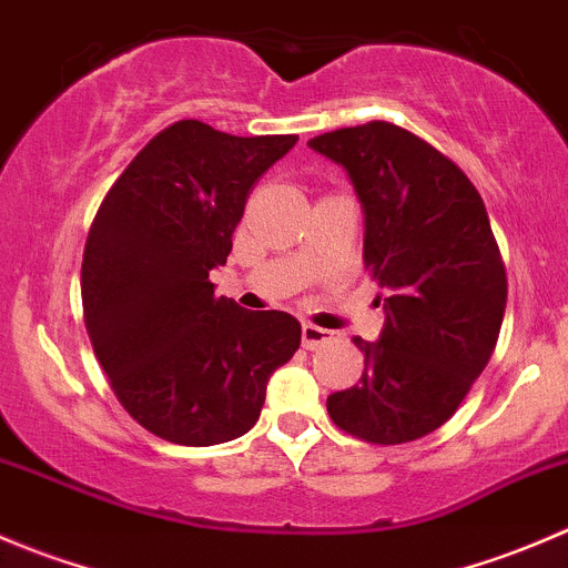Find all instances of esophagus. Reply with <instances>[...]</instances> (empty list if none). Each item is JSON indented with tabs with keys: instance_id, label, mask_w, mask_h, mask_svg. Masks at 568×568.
Listing matches in <instances>:
<instances>
[{
	"instance_id": "1",
	"label": "esophagus",
	"mask_w": 568,
	"mask_h": 568,
	"mask_svg": "<svg viewBox=\"0 0 568 568\" xmlns=\"http://www.w3.org/2000/svg\"><path fill=\"white\" fill-rule=\"evenodd\" d=\"M329 341H332L329 329H321V326H316V324L302 326V343H305V348H318Z\"/></svg>"
}]
</instances>
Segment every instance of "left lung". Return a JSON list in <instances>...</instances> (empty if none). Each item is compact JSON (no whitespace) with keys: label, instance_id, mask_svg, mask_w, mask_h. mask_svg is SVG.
I'll return each instance as SVG.
<instances>
[{"label":"left lung","instance_id":"8db88e82","mask_svg":"<svg viewBox=\"0 0 568 568\" xmlns=\"http://www.w3.org/2000/svg\"><path fill=\"white\" fill-rule=\"evenodd\" d=\"M307 145L346 170L363 205L365 268L385 291L382 335L354 337L363 379L326 409L365 443H412L459 409L495 352L508 283L489 214L448 156L385 120Z\"/></svg>","mask_w":568,"mask_h":568}]
</instances>
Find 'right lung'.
Listing matches in <instances>:
<instances>
[{"label":"right lung","instance_id":"1","mask_svg":"<svg viewBox=\"0 0 568 568\" xmlns=\"http://www.w3.org/2000/svg\"><path fill=\"white\" fill-rule=\"evenodd\" d=\"M300 136H233L178 120L109 189L82 261L93 352L120 404L175 445L231 443L257 423L266 385L302 341L283 311L214 296L255 181Z\"/></svg>","mask_w":568,"mask_h":568}]
</instances>
